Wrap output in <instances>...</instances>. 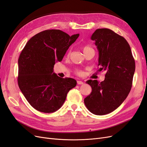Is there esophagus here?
Instances as JSON below:
<instances>
[{
	"label": "esophagus",
	"instance_id": "obj_1",
	"mask_svg": "<svg viewBox=\"0 0 147 147\" xmlns=\"http://www.w3.org/2000/svg\"><path fill=\"white\" fill-rule=\"evenodd\" d=\"M84 83L82 81H77V84H83Z\"/></svg>",
	"mask_w": 147,
	"mask_h": 147
}]
</instances>
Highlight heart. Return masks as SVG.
<instances>
[{"label":"heart","instance_id":"heart-1","mask_svg":"<svg viewBox=\"0 0 147 147\" xmlns=\"http://www.w3.org/2000/svg\"><path fill=\"white\" fill-rule=\"evenodd\" d=\"M83 53H86V52L88 51H90V50H92V48H91L90 47H89V46H84V47H83ZM70 53V51H69L67 53V56H69ZM75 74H76V75H78V76H82V75H83V71L81 70H80V69H76V70H75Z\"/></svg>","mask_w":147,"mask_h":147}]
</instances>
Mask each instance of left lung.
Segmentation results:
<instances>
[{
  "label": "left lung",
  "instance_id": "1",
  "mask_svg": "<svg viewBox=\"0 0 147 147\" xmlns=\"http://www.w3.org/2000/svg\"><path fill=\"white\" fill-rule=\"evenodd\" d=\"M99 51V69L106 71L105 80L100 83L89 80L86 83L92 92L84 99L92 113H110L121 105L129 93L136 64L126 40L107 28L96 29L91 37Z\"/></svg>",
  "mask_w": 147,
  "mask_h": 147
}]
</instances>
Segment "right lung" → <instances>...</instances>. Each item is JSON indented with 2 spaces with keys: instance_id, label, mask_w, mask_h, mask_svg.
Segmentation results:
<instances>
[{
  "instance_id": "add662e5",
  "label": "right lung",
  "mask_w": 147,
  "mask_h": 147,
  "mask_svg": "<svg viewBox=\"0 0 147 147\" xmlns=\"http://www.w3.org/2000/svg\"><path fill=\"white\" fill-rule=\"evenodd\" d=\"M79 36L58 29L43 30L26 44L18 59V83L26 100L35 110L53 113L59 109L68 92L77 85L71 78L53 73L56 62H61L67 50Z\"/></svg>"
}]
</instances>
